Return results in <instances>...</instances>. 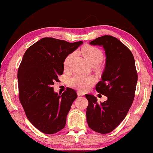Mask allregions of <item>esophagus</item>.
<instances>
[{
    "instance_id": "34e87169",
    "label": "esophagus",
    "mask_w": 153,
    "mask_h": 153,
    "mask_svg": "<svg viewBox=\"0 0 153 153\" xmlns=\"http://www.w3.org/2000/svg\"><path fill=\"white\" fill-rule=\"evenodd\" d=\"M77 95L79 96V97H82V96H84V92L79 91H79H77Z\"/></svg>"
}]
</instances>
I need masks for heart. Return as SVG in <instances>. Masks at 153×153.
<instances>
[{
    "label": "heart",
    "mask_w": 153,
    "mask_h": 153,
    "mask_svg": "<svg viewBox=\"0 0 153 153\" xmlns=\"http://www.w3.org/2000/svg\"><path fill=\"white\" fill-rule=\"evenodd\" d=\"M82 53L92 65H97L99 64L104 58L102 51L97 46L92 45L84 46L82 49ZM75 56H76V53L72 52L65 58L63 61L65 69H70L72 61ZM94 81L95 79L93 76L76 74L69 79V84L71 86L76 89L86 90L91 86Z\"/></svg>",
    "instance_id": "1"
}]
</instances>
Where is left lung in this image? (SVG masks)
Listing matches in <instances>:
<instances>
[{
	"instance_id": "8db88e82",
	"label": "left lung",
	"mask_w": 153,
	"mask_h": 153,
	"mask_svg": "<svg viewBox=\"0 0 153 153\" xmlns=\"http://www.w3.org/2000/svg\"><path fill=\"white\" fill-rule=\"evenodd\" d=\"M90 44L102 46L105 51V69L96 90L107 100L98 104L94 96L86 94L87 122L92 130L107 134L120 125L132 105L138 74L132 53L117 38L105 35Z\"/></svg>"
}]
</instances>
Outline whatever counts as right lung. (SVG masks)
<instances>
[{"label":"right lung","instance_id":"1","mask_svg":"<svg viewBox=\"0 0 153 153\" xmlns=\"http://www.w3.org/2000/svg\"><path fill=\"white\" fill-rule=\"evenodd\" d=\"M82 43L43 38L30 46L23 56L17 72L19 98L28 120L43 133L55 134L65 126L77 93L67 88L58 94L53 85L63 74L65 58Z\"/></svg>","mask_w":153,"mask_h":153}]
</instances>
